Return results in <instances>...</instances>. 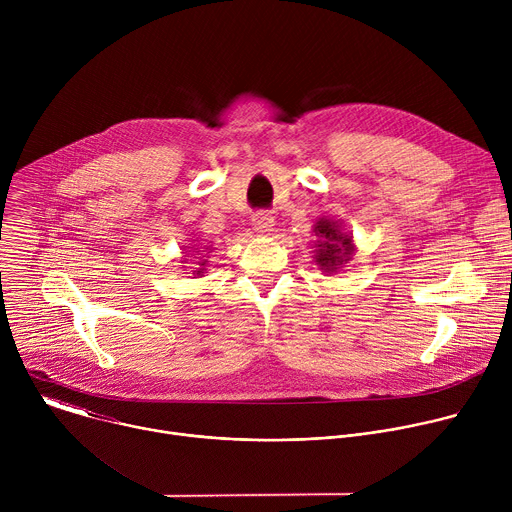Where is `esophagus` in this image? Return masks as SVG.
Here are the masks:
<instances>
[{"instance_id": "34e87169", "label": "esophagus", "mask_w": 512, "mask_h": 512, "mask_svg": "<svg viewBox=\"0 0 512 512\" xmlns=\"http://www.w3.org/2000/svg\"><path fill=\"white\" fill-rule=\"evenodd\" d=\"M251 221H253V229H255L257 233H261V235H267V233L273 231V216H271L267 210L255 212Z\"/></svg>"}]
</instances>
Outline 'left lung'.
I'll use <instances>...</instances> for the list:
<instances>
[{"label": "left lung", "instance_id": "left-lung-1", "mask_svg": "<svg viewBox=\"0 0 512 512\" xmlns=\"http://www.w3.org/2000/svg\"><path fill=\"white\" fill-rule=\"evenodd\" d=\"M316 235L320 237L318 249H316V261L322 265V269L334 271L338 265L346 263L352 255V241L350 237L340 233V227L332 221H322L316 223Z\"/></svg>", "mask_w": 512, "mask_h": 512}]
</instances>
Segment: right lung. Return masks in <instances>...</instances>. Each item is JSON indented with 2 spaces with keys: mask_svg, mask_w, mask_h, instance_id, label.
I'll use <instances>...</instances> for the list:
<instances>
[{
  "mask_svg": "<svg viewBox=\"0 0 512 512\" xmlns=\"http://www.w3.org/2000/svg\"><path fill=\"white\" fill-rule=\"evenodd\" d=\"M202 265H204V263H202ZM198 273H200V271H198Z\"/></svg>",
  "mask_w": 512,
  "mask_h": 512,
  "instance_id": "1",
  "label": "right lung"
}]
</instances>
